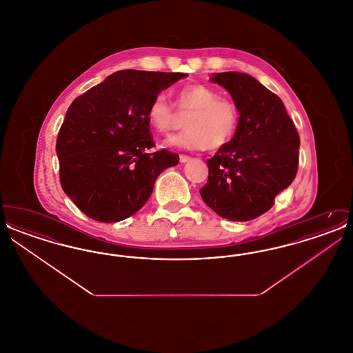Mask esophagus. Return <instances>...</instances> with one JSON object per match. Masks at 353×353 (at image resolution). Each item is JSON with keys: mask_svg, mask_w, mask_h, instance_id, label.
<instances>
[{"mask_svg": "<svg viewBox=\"0 0 353 353\" xmlns=\"http://www.w3.org/2000/svg\"><path fill=\"white\" fill-rule=\"evenodd\" d=\"M190 160V157L189 156H186V154H180V163H186V161H189Z\"/></svg>", "mask_w": 353, "mask_h": 353, "instance_id": "esophagus-1", "label": "esophagus"}]
</instances>
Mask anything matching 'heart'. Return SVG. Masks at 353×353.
Here are the masks:
<instances>
[{"label":"heart","instance_id":"b5f03b06","mask_svg":"<svg viewBox=\"0 0 353 353\" xmlns=\"http://www.w3.org/2000/svg\"><path fill=\"white\" fill-rule=\"evenodd\" d=\"M179 111L189 112L184 131L167 139L165 144L186 151L219 150L232 141L239 125V110L234 101L221 98L219 91L206 84H189L176 92ZM147 118L157 132L165 134L176 124V112L164 94L152 99Z\"/></svg>","mask_w":353,"mask_h":353}]
</instances>
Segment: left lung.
Returning a JSON list of instances; mask_svg holds the SVG:
<instances>
[{"label":"left lung","mask_w":353,"mask_h":353,"mask_svg":"<svg viewBox=\"0 0 353 353\" xmlns=\"http://www.w3.org/2000/svg\"><path fill=\"white\" fill-rule=\"evenodd\" d=\"M239 110V125L229 144L206 160L203 202L222 219L250 221L266 213L298 172L301 139L285 104L245 72L213 74Z\"/></svg>","instance_id":"1"}]
</instances>
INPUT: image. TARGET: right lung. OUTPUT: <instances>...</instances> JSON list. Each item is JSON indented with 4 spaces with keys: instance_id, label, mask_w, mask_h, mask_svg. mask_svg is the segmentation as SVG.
<instances>
[{
    "instance_id": "obj_1",
    "label": "right lung",
    "mask_w": 353,
    "mask_h": 353,
    "mask_svg": "<svg viewBox=\"0 0 353 353\" xmlns=\"http://www.w3.org/2000/svg\"><path fill=\"white\" fill-rule=\"evenodd\" d=\"M186 74L121 70L71 103L57 139L62 189L90 219L118 222L148 201L179 154L154 147L147 110Z\"/></svg>"
}]
</instances>
